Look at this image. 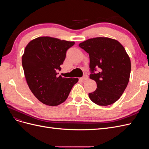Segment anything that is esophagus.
<instances>
[{
  "label": "esophagus",
  "instance_id": "34e87169",
  "mask_svg": "<svg viewBox=\"0 0 149 149\" xmlns=\"http://www.w3.org/2000/svg\"><path fill=\"white\" fill-rule=\"evenodd\" d=\"M88 79V76L86 74H84L82 78H81V80H87Z\"/></svg>",
  "mask_w": 149,
  "mask_h": 149
}]
</instances>
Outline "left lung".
<instances>
[{
  "label": "left lung",
  "mask_w": 149,
  "mask_h": 149,
  "mask_svg": "<svg viewBox=\"0 0 149 149\" xmlns=\"http://www.w3.org/2000/svg\"><path fill=\"white\" fill-rule=\"evenodd\" d=\"M79 47L89 54V78L97 84L95 91L89 93L90 100L100 106L114 103L130 78L131 64L125 48L117 40L106 37L88 39Z\"/></svg>",
  "instance_id": "8db88e82"
}]
</instances>
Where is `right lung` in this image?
Wrapping results in <instances>:
<instances>
[{"instance_id":"obj_1","label":"right lung","mask_w":149,"mask_h":149,"mask_svg":"<svg viewBox=\"0 0 149 149\" xmlns=\"http://www.w3.org/2000/svg\"><path fill=\"white\" fill-rule=\"evenodd\" d=\"M74 42L42 37L29 43L22 56V66L28 86L34 96L51 106L66 101L78 78L58 76L68 49Z\"/></svg>"}]
</instances>
